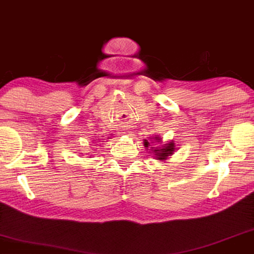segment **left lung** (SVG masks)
<instances>
[{"label": "left lung", "mask_w": 254, "mask_h": 254, "mask_svg": "<svg viewBox=\"0 0 254 254\" xmlns=\"http://www.w3.org/2000/svg\"><path fill=\"white\" fill-rule=\"evenodd\" d=\"M149 141L147 139L143 140V146L145 148L148 150L149 148V153H153L155 160L160 161V162H165L168 158H170L175 154L176 150V143L173 140L171 141H168L166 143H163V140L160 137V135H153V137H149ZM154 141L160 142V146L157 147H154L151 143H153Z\"/></svg>", "instance_id": "8db88e82"}]
</instances>
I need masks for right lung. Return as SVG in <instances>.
<instances>
[{"mask_svg": "<svg viewBox=\"0 0 254 254\" xmlns=\"http://www.w3.org/2000/svg\"><path fill=\"white\" fill-rule=\"evenodd\" d=\"M109 139H111V138H109Z\"/></svg>", "mask_w": 254, "mask_h": 254, "instance_id": "1", "label": "right lung"}]
</instances>
